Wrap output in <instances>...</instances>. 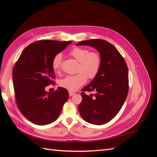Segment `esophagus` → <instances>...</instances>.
Listing matches in <instances>:
<instances>
[{"label": "esophagus", "mask_w": 157, "mask_h": 157, "mask_svg": "<svg viewBox=\"0 0 157 157\" xmlns=\"http://www.w3.org/2000/svg\"><path fill=\"white\" fill-rule=\"evenodd\" d=\"M69 96H73V95L75 94V93L74 92H69Z\"/></svg>", "instance_id": "esophagus-1"}]
</instances>
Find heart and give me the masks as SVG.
Here are the masks:
<instances>
[{"label":"heart","mask_w":157,"mask_h":157,"mask_svg":"<svg viewBox=\"0 0 157 157\" xmlns=\"http://www.w3.org/2000/svg\"><path fill=\"white\" fill-rule=\"evenodd\" d=\"M69 54L78 61L76 75H68L59 81L60 86L74 92L86 83L87 77L93 79L98 75L101 67V56L97 52L90 51L86 48L75 47L69 52ZM62 56L56 54L52 59V69L56 73H59L61 69Z\"/></svg>","instance_id":"1"}]
</instances>
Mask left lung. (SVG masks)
I'll list each match as a JSON object with an SVG mask.
<instances>
[{"mask_svg":"<svg viewBox=\"0 0 157 157\" xmlns=\"http://www.w3.org/2000/svg\"><path fill=\"white\" fill-rule=\"evenodd\" d=\"M77 45L94 47L101 59L98 75L81 90L82 99L78 105L79 113L89 123L104 124L117 115L126 99L129 90L127 65L120 52L106 40H84ZM85 91L95 94L88 96Z\"/></svg>","mask_w":157,"mask_h":157,"instance_id":"obj_1","label":"left lung"}]
</instances>
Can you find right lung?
<instances>
[{
    "label": "right lung",
    "instance_id": "1",
    "mask_svg": "<svg viewBox=\"0 0 157 157\" xmlns=\"http://www.w3.org/2000/svg\"><path fill=\"white\" fill-rule=\"evenodd\" d=\"M71 41L41 40L23 50L12 71L15 99L19 110L28 120L37 125H46L58 118L68 91L59 87L48 92L45 87L54 85L52 69L54 57L63 50Z\"/></svg>",
    "mask_w": 157,
    "mask_h": 157
}]
</instances>
